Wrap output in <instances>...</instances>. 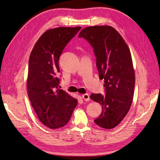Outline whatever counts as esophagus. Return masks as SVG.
<instances>
[{"mask_svg": "<svg viewBox=\"0 0 160 160\" xmlns=\"http://www.w3.org/2000/svg\"><path fill=\"white\" fill-rule=\"evenodd\" d=\"M82 98L85 101H90V98H89V95L88 93H85L82 95Z\"/></svg>", "mask_w": 160, "mask_h": 160, "instance_id": "1", "label": "esophagus"}]
</instances>
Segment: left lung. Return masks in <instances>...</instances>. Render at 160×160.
I'll return each instance as SVG.
<instances>
[{"label":"left lung","instance_id":"obj_1","mask_svg":"<svg viewBox=\"0 0 160 160\" xmlns=\"http://www.w3.org/2000/svg\"><path fill=\"white\" fill-rule=\"evenodd\" d=\"M83 37L93 48L100 79H104L105 96L91 94L90 98L102 106V112L95 123L112 129L127 115L133 101L135 72L129 47L120 34L110 26L83 28Z\"/></svg>","mask_w":160,"mask_h":160}]
</instances>
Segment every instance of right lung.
<instances>
[{
    "instance_id": "obj_1",
    "label": "right lung",
    "mask_w": 160,
    "mask_h": 160,
    "mask_svg": "<svg viewBox=\"0 0 160 160\" xmlns=\"http://www.w3.org/2000/svg\"><path fill=\"white\" fill-rule=\"evenodd\" d=\"M80 27L47 30L38 38L28 61L27 88L28 98L38 118L50 129L63 127L70 120L77 100L58 88L59 59Z\"/></svg>"
}]
</instances>
